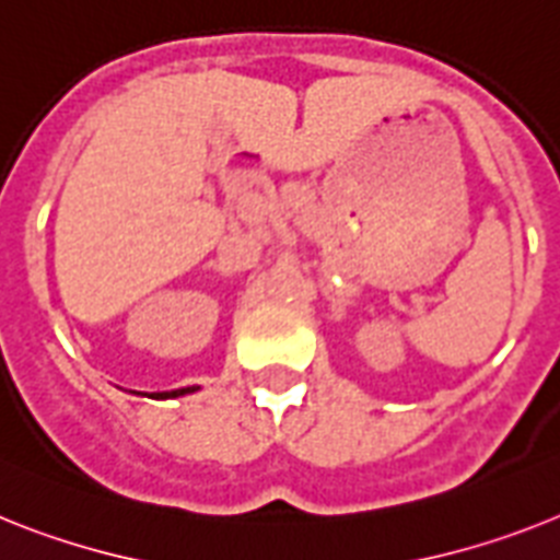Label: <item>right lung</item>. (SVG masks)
<instances>
[{"label":"right lung","instance_id":"1","mask_svg":"<svg viewBox=\"0 0 560 560\" xmlns=\"http://www.w3.org/2000/svg\"><path fill=\"white\" fill-rule=\"evenodd\" d=\"M185 393H190V387L187 389H173V393H162L159 398H176V396H185Z\"/></svg>","mask_w":560,"mask_h":560}]
</instances>
